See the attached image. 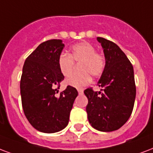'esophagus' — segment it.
I'll list each match as a JSON object with an SVG mask.
<instances>
[{
    "mask_svg": "<svg viewBox=\"0 0 153 153\" xmlns=\"http://www.w3.org/2000/svg\"><path fill=\"white\" fill-rule=\"evenodd\" d=\"M78 92H79V95H82V94H83V90L79 89V90H78Z\"/></svg>",
    "mask_w": 153,
    "mask_h": 153,
    "instance_id": "1",
    "label": "esophagus"
}]
</instances>
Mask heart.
<instances>
[{"label": "heart", "mask_w": 153, "mask_h": 153, "mask_svg": "<svg viewBox=\"0 0 153 153\" xmlns=\"http://www.w3.org/2000/svg\"><path fill=\"white\" fill-rule=\"evenodd\" d=\"M74 62H79L80 72L71 75L66 79V85L75 88H82L91 82V76H99L105 67V58L102 54L95 52V47L87 42L73 45L70 53H62L58 56V66L64 76L71 74Z\"/></svg>", "instance_id": "heart-1"}]
</instances>
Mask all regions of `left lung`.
I'll use <instances>...</instances> for the list:
<instances>
[{"mask_svg": "<svg viewBox=\"0 0 153 153\" xmlns=\"http://www.w3.org/2000/svg\"><path fill=\"white\" fill-rule=\"evenodd\" d=\"M105 57V67L98 86L101 91L91 88L84 91L88 99L87 118L93 128L100 131L120 128L131 116L136 99L133 66L115 43L97 38Z\"/></svg>", "mask_w": 153, "mask_h": 153, "instance_id": "obj_1", "label": "left lung"}]
</instances>
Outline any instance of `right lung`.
<instances>
[{
	"instance_id": "obj_1",
	"label": "right lung",
	"mask_w": 153,
	"mask_h": 153,
	"mask_svg": "<svg viewBox=\"0 0 153 153\" xmlns=\"http://www.w3.org/2000/svg\"><path fill=\"white\" fill-rule=\"evenodd\" d=\"M60 39L41 43L25 59L20 83L23 111L31 125L44 133H54L66 128L78 96L74 87L67 86L58 94L64 79L58 66L63 50Z\"/></svg>"
}]
</instances>
